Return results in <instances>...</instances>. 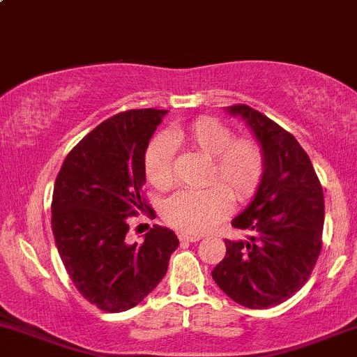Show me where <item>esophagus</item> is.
<instances>
[{
    "instance_id": "34e87169",
    "label": "esophagus",
    "mask_w": 357,
    "mask_h": 357,
    "mask_svg": "<svg viewBox=\"0 0 357 357\" xmlns=\"http://www.w3.org/2000/svg\"><path fill=\"white\" fill-rule=\"evenodd\" d=\"M180 241H199L201 240V236L199 235H187V233H182V235H178Z\"/></svg>"
}]
</instances>
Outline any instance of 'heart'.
<instances>
[{
  "label": "heart",
  "mask_w": 357,
  "mask_h": 357,
  "mask_svg": "<svg viewBox=\"0 0 357 357\" xmlns=\"http://www.w3.org/2000/svg\"><path fill=\"white\" fill-rule=\"evenodd\" d=\"M187 143L211 158L206 189H185L167 199L162 209L165 223L187 235H201L226 216L231 197L245 202L255 194L264 174V156L250 139H233V134L216 119L201 117L185 128L172 129L156 137L144 155V174L158 189L175 182L174 144Z\"/></svg>",
  "instance_id": "obj_1"
}]
</instances>
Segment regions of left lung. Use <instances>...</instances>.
Instances as JSON below:
<instances>
[{"label":"left lung","instance_id":"obj_1","mask_svg":"<svg viewBox=\"0 0 357 357\" xmlns=\"http://www.w3.org/2000/svg\"><path fill=\"white\" fill-rule=\"evenodd\" d=\"M259 143L264 174L235 228L247 240H225L226 255L213 279L226 296L252 310L289 300L308 281L321 250L324 192L305 149L293 134L248 105L225 107Z\"/></svg>","mask_w":357,"mask_h":357}]
</instances>
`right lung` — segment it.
Wrapping results in <instances>:
<instances>
[{
  "label": "right lung",
  "mask_w": 357,
  "mask_h": 357,
  "mask_svg": "<svg viewBox=\"0 0 357 357\" xmlns=\"http://www.w3.org/2000/svg\"><path fill=\"white\" fill-rule=\"evenodd\" d=\"M168 110H128L107 119L64 160L52 194V233L76 289L103 312L139 305L167 274L178 238L155 225L128 243V218L148 208L144 155Z\"/></svg>",
  "instance_id": "obj_1"
}]
</instances>
